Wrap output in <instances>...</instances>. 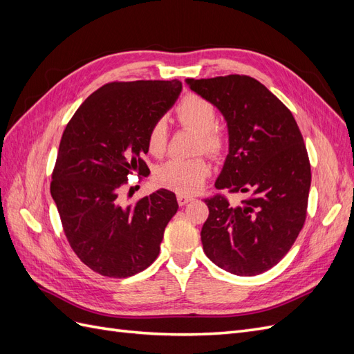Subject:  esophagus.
<instances>
[{"instance_id": "obj_1", "label": "esophagus", "mask_w": 354, "mask_h": 354, "mask_svg": "<svg viewBox=\"0 0 354 354\" xmlns=\"http://www.w3.org/2000/svg\"><path fill=\"white\" fill-rule=\"evenodd\" d=\"M190 201H194V198H190V196H183V195H178V196H177L178 205H186V203H187V202H190Z\"/></svg>"}]
</instances>
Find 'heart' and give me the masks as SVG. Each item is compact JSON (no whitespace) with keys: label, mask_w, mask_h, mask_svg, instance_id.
I'll list each match as a JSON object with an SVG mask.
<instances>
[{"label":"heart","mask_w":354,"mask_h":354,"mask_svg":"<svg viewBox=\"0 0 354 354\" xmlns=\"http://www.w3.org/2000/svg\"><path fill=\"white\" fill-rule=\"evenodd\" d=\"M177 120L181 125L199 133L198 152H207L218 156L226 140L217 124V108L198 94H187L176 109ZM168 127L165 120H158L149 128L147 151L153 156H160L167 149ZM209 164L203 158L195 159H169L160 164L155 171V181L165 189L174 190L178 195H194L202 187L209 176Z\"/></svg>","instance_id":"obj_1"}]
</instances>
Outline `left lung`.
<instances>
[{"mask_svg":"<svg viewBox=\"0 0 354 354\" xmlns=\"http://www.w3.org/2000/svg\"><path fill=\"white\" fill-rule=\"evenodd\" d=\"M186 84L227 122L229 155L216 187L250 194L236 207L221 195L205 199L203 252L233 274H260L283 259L304 226L312 173L303 136L291 111L251 77Z\"/></svg>","mask_w":354,"mask_h":354,"instance_id":"left-lung-1","label":"left lung"}]
</instances>
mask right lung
I'll list each match as a JSON object with an SVG mask.
<instances>
[{
	"instance_id": "1",
	"label": "right lung",
	"mask_w": 354,
	"mask_h": 354,
	"mask_svg": "<svg viewBox=\"0 0 354 354\" xmlns=\"http://www.w3.org/2000/svg\"><path fill=\"white\" fill-rule=\"evenodd\" d=\"M181 82H109L85 100L63 131L50 192L78 259L95 273L128 277L159 254L178 209L159 189L134 205L120 201L127 176H143L147 133L176 103Z\"/></svg>"
}]
</instances>
